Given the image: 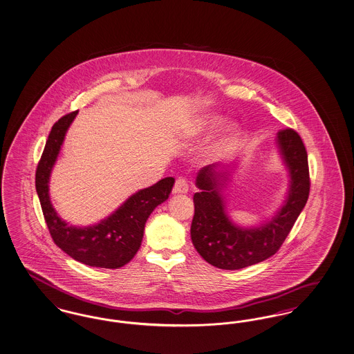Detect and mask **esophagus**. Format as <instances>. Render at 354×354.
Here are the masks:
<instances>
[{
    "mask_svg": "<svg viewBox=\"0 0 354 354\" xmlns=\"http://www.w3.org/2000/svg\"><path fill=\"white\" fill-rule=\"evenodd\" d=\"M188 192V182L184 178L176 179L174 185V194H187Z\"/></svg>",
    "mask_w": 354,
    "mask_h": 354,
    "instance_id": "1",
    "label": "esophagus"
}]
</instances>
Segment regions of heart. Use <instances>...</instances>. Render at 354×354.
I'll return each instance as SVG.
<instances>
[{"mask_svg": "<svg viewBox=\"0 0 354 354\" xmlns=\"http://www.w3.org/2000/svg\"><path fill=\"white\" fill-rule=\"evenodd\" d=\"M221 121H223V118L217 114L203 115L198 118V121H195L192 125H189L185 129V134L188 137H196L200 134L212 131L213 129H216L221 124ZM239 134H240V130L234 124L227 125L224 133L216 141H213L211 146L208 147V154L213 158H218V156L227 154L233 149L234 143L239 138Z\"/></svg>", "mask_w": 354, "mask_h": 354, "instance_id": "heart-1", "label": "heart"}]
</instances>
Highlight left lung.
<instances>
[{
  "label": "left lung",
  "instance_id": "1",
  "mask_svg": "<svg viewBox=\"0 0 354 354\" xmlns=\"http://www.w3.org/2000/svg\"><path fill=\"white\" fill-rule=\"evenodd\" d=\"M277 143L288 170V194L279 211L259 227H241L229 218L221 195L229 176L227 169L213 163L198 171L191 240L212 266L240 270L268 259L279 250L303 211L311 185L304 143L292 129L278 131Z\"/></svg>",
  "mask_w": 354,
  "mask_h": 354
}]
</instances>
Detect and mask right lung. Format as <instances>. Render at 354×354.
Returning <instances> with one entry per match:
<instances>
[{"label": "right lung", "instance_id": "right-lung-1", "mask_svg": "<svg viewBox=\"0 0 354 354\" xmlns=\"http://www.w3.org/2000/svg\"><path fill=\"white\" fill-rule=\"evenodd\" d=\"M76 114L77 111L63 115L48 134L35 172L37 194L46 224L57 246L75 261L88 266L118 269L137 254L149 216L169 198L175 179L169 176L136 192L99 224L91 227L70 225L59 217L51 204L48 182L66 133Z\"/></svg>", "mask_w": 354, "mask_h": 354}]
</instances>
